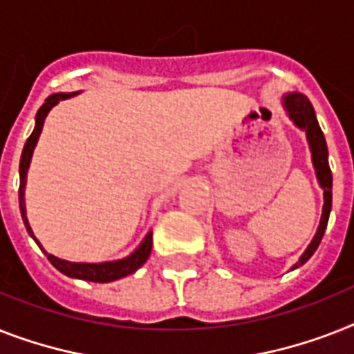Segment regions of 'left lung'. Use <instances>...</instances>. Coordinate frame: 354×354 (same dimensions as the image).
<instances>
[{
	"mask_svg": "<svg viewBox=\"0 0 354 354\" xmlns=\"http://www.w3.org/2000/svg\"><path fill=\"white\" fill-rule=\"evenodd\" d=\"M283 107H286L287 114L292 120V123L298 129L306 131L307 142H309V149L313 154V165L317 171V178L320 187L324 189V209H322V218L320 225L317 229V234L313 238V242L306 249V252L301 254L300 260L292 266V269L304 266L309 258L315 254V251L320 245L324 232H326L327 222H329V212H331V203H333V174L329 169V160H327V143L324 138L320 125H318L317 114L313 109L311 102L307 100V96L300 93H291L283 96Z\"/></svg>",
	"mask_w": 354,
	"mask_h": 354,
	"instance_id": "obj_1",
	"label": "left lung"
}]
</instances>
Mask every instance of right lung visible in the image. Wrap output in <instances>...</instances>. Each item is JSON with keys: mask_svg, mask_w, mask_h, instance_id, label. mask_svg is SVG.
I'll return each instance as SVG.
<instances>
[{"mask_svg": "<svg viewBox=\"0 0 354 354\" xmlns=\"http://www.w3.org/2000/svg\"><path fill=\"white\" fill-rule=\"evenodd\" d=\"M77 93H56L50 94V96L45 100L39 111L36 114V127H34L32 134L28 136L25 147H23L21 152V160H19V211H21L23 223L27 227V232L34 238V242L39 245V249H43L41 243L37 242L36 236H34L32 229L28 225V218H27V209H25V183H27V171L28 165H30V160H32V152L34 147H36L37 138L41 134L43 123H45V118L50 112V109L54 105H57L63 100H68V97L76 96ZM152 251V232L149 231L147 236L143 238V242L140 243L136 251L129 254L127 258H122V260H114V261H102V263H77V261H67L62 260V258L54 257V254H48L45 249L43 252L47 254L48 261L56 267L57 271L67 274L71 278H80V280H88V281H97V283H107V281H114L118 278L127 277V274H132L134 271H138L140 267L147 261L149 254Z\"/></svg>", "mask_w": 354, "mask_h": 354, "instance_id": "1", "label": "right lung"}]
</instances>
